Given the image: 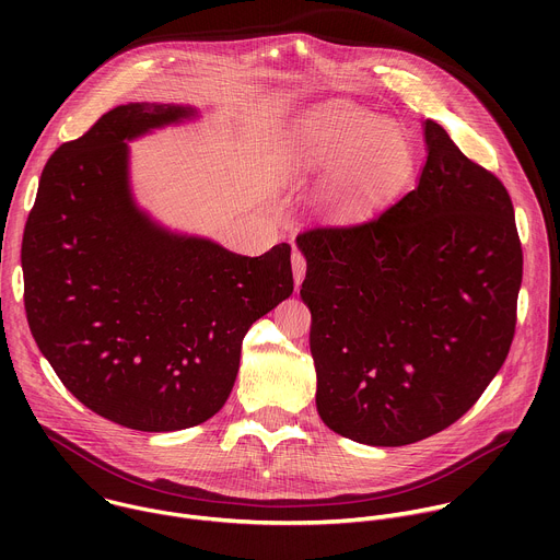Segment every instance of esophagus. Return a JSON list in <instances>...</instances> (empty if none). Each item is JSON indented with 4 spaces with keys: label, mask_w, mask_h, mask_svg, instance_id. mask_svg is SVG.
<instances>
[{
    "label": "esophagus",
    "mask_w": 560,
    "mask_h": 560,
    "mask_svg": "<svg viewBox=\"0 0 560 560\" xmlns=\"http://www.w3.org/2000/svg\"><path fill=\"white\" fill-rule=\"evenodd\" d=\"M292 272H294V283H296V288H301L303 277H305V257H303L299 250L292 253Z\"/></svg>",
    "instance_id": "esophagus-1"
}]
</instances>
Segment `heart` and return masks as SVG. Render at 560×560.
Returning <instances> with one entry per match:
<instances>
[{
	"label": "heart",
	"mask_w": 560,
	"mask_h": 560,
	"mask_svg": "<svg viewBox=\"0 0 560 560\" xmlns=\"http://www.w3.org/2000/svg\"><path fill=\"white\" fill-rule=\"evenodd\" d=\"M410 166V148L383 119L343 106H326L299 126L290 148V171L338 173L335 201L359 208L396 184Z\"/></svg>",
	"instance_id": "heart-1"
}]
</instances>
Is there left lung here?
I'll return each instance as SVG.
<instances>
[{"mask_svg": "<svg viewBox=\"0 0 560 560\" xmlns=\"http://www.w3.org/2000/svg\"><path fill=\"white\" fill-rule=\"evenodd\" d=\"M425 143L415 190L368 221L296 236L318 417L376 447L458 421L516 326L523 250L510 192L432 119Z\"/></svg>", "mask_w": 560, "mask_h": 560, "instance_id": "left-lung-1", "label": "left lung"}]
</instances>
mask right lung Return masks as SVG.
<instances>
[{"label": "right lung", "mask_w": 560, "mask_h": 560, "mask_svg": "<svg viewBox=\"0 0 560 560\" xmlns=\"http://www.w3.org/2000/svg\"><path fill=\"white\" fill-rule=\"evenodd\" d=\"M192 115L173 104L102 115L50 154L24 230V303L42 354L89 410L141 432L214 417L246 332L294 288L288 244L242 257L135 206L126 141Z\"/></svg>", "instance_id": "right-lung-1"}]
</instances>
